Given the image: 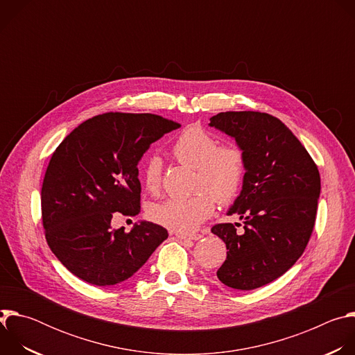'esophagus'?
I'll use <instances>...</instances> for the list:
<instances>
[{"mask_svg": "<svg viewBox=\"0 0 355 355\" xmlns=\"http://www.w3.org/2000/svg\"><path fill=\"white\" fill-rule=\"evenodd\" d=\"M175 236L180 240H198L202 237V234H184V233H175Z\"/></svg>", "mask_w": 355, "mask_h": 355, "instance_id": "obj_1", "label": "esophagus"}]
</instances>
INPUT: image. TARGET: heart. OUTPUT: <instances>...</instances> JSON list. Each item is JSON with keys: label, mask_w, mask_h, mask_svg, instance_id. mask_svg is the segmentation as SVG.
<instances>
[{"label": "heart", "mask_w": 355, "mask_h": 355, "mask_svg": "<svg viewBox=\"0 0 355 355\" xmlns=\"http://www.w3.org/2000/svg\"><path fill=\"white\" fill-rule=\"evenodd\" d=\"M173 157L195 168L193 189L188 198H171L150 209L156 223L177 232L192 233L215 209L216 198L227 205L239 195L245 175V153L237 143H222L215 135L196 125L187 126L171 146ZM143 182L148 192L157 193L163 184L162 160L151 156L143 167Z\"/></svg>", "instance_id": "heart-1"}]
</instances>
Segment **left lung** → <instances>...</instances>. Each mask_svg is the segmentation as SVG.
<instances>
[{
    "mask_svg": "<svg viewBox=\"0 0 355 355\" xmlns=\"http://www.w3.org/2000/svg\"><path fill=\"white\" fill-rule=\"evenodd\" d=\"M215 126L233 136L245 153L243 191L229 215L244 219L211 230L227 248L216 275L229 288L250 291L285 274L303 254L313 232L320 174L308 150L278 118L256 111L220 112Z\"/></svg>",
    "mask_w": 355,
    "mask_h": 355,
    "instance_id": "left-lung-1",
    "label": "left lung"
}]
</instances>
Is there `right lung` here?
<instances>
[{
	"mask_svg": "<svg viewBox=\"0 0 355 355\" xmlns=\"http://www.w3.org/2000/svg\"><path fill=\"white\" fill-rule=\"evenodd\" d=\"M180 126L153 114L107 112L58 146L42 184V223L50 250L71 274L98 286L119 284L168 237L151 222L130 232L114 230L111 222L140 212L137 164L151 143Z\"/></svg>",
	"mask_w": 355,
	"mask_h": 355,
	"instance_id": "right-lung-1",
	"label": "right lung"
}]
</instances>
